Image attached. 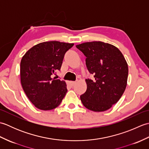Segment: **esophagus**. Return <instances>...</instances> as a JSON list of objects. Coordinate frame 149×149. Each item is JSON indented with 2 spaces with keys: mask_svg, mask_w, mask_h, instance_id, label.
<instances>
[{
  "mask_svg": "<svg viewBox=\"0 0 149 149\" xmlns=\"http://www.w3.org/2000/svg\"><path fill=\"white\" fill-rule=\"evenodd\" d=\"M75 83H76V82H75V81H68V84L72 87L74 86V85L75 84Z\"/></svg>",
  "mask_w": 149,
  "mask_h": 149,
  "instance_id": "obj_1",
  "label": "esophagus"
}]
</instances>
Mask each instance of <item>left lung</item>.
Returning <instances> with one entry per match:
<instances>
[{"instance_id": "1", "label": "left lung", "mask_w": 149, "mask_h": 149, "mask_svg": "<svg viewBox=\"0 0 149 149\" xmlns=\"http://www.w3.org/2000/svg\"><path fill=\"white\" fill-rule=\"evenodd\" d=\"M76 47L86 57L88 71L94 79H86L87 89L81 95L82 103L95 112L104 111L116 104L125 90L128 65L120 50L102 42H86Z\"/></svg>"}]
</instances>
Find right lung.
<instances>
[{
    "label": "right lung",
    "instance_id": "right-lung-1",
    "mask_svg": "<svg viewBox=\"0 0 149 149\" xmlns=\"http://www.w3.org/2000/svg\"><path fill=\"white\" fill-rule=\"evenodd\" d=\"M74 43L57 41L33 46L20 62L22 86L29 100L38 109L51 110L61 104L67 92L65 81L52 78L59 70L66 52Z\"/></svg>",
    "mask_w": 149,
    "mask_h": 149
}]
</instances>
